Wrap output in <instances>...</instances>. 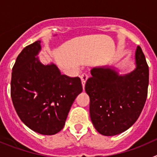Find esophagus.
I'll return each mask as SVG.
<instances>
[{
	"label": "esophagus",
	"instance_id": "1",
	"mask_svg": "<svg viewBox=\"0 0 157 157\" xmlns=\"http://www.w3.org/2000/svg\"><path fill=\"white\" fill-rule=\"evenodd\" d=\"M87 79H88V75L86 74H82L81 75V81H82V88L84 90L85 88V84L86 82Z\"/></svg>",
	"mask_w": 157,
	"mask_h": 157
}]
</instances>
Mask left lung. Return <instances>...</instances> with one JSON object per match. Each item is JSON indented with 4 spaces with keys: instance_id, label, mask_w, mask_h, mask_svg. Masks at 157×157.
Returning a JSON list of instances; mask_svg holds the SVG:
<instances>
[{
    "instance_id": "left-lung-1",
    "label": "left lung",
    "mask_w": 157,
    "mask_h": 157,
    "mask_svg": "<svg viewBox=\"0 0 157 157\" xmlns=\"http://www.w3.org/2000/svg\"><path fill=\"white\" fill-rule=\"evenodd\" d=\"M134 67L120 74L112 65L91 70L92 77L86 83L90 97V115L93 125L105 136L121 134L138 120L147 98L149 67L139 46L134 53Z\"/></svg>"
}]
</instances>
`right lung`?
<instances>
[{
  "label": "right lung",
  "instance_id": "1",
  "mask_svg": "<svg viewBox=\"0 0 157 157\" xmlns=\"http://www.w3.org/2000/svg\"><path fill=\"white\" fill-rule=\"evenodd\" d=\"M41 50V41H37L19 53L12 68L11 97L25 125L38 134L52 135L63 128L82 86L79 78L61 75L54 63H41L37 56Z\"/></svg>",
  "mask_w": 157,
  "mask_h": 157
}]
</instances>
